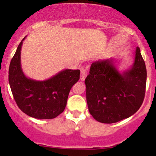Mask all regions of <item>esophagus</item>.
<instances>
[{
  "label": "esophagus",
  "mask_w": 156,
  "mask_h": 156,
  "mask_svg": "<svg viewBox=\"0 0 156 156\" xmlns=\"http://www.w3.org/2000/svg\"><path fill=\"white\" fill-rule=\"evenodd\" d=\"M87 76V70L86 69H84V68H82V69H80V80L83 81V80H85Z\"/></svg>",
  "instance_id": "esophagus-1"
}]
</instances>
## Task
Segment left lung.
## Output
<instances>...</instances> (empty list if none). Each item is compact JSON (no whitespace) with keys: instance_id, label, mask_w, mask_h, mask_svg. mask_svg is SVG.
<instances>
[{"instance_id":"obj_1","label":"left lung","mask_w":156,"mask_h":156,"mask_svg":"<svg viewBox=\"0 0 156 156\" xmlns=\"http://www.w3.org/2000/svg\"><path fill=\"white\" fill-rule=\"evenodd\" d=\"M114 58L92 64L85 79L89 113L102 123L117 122L139 110L145 94L147 69L136 47L132 67L120 73Z\"/></svg>"}]
</instances>
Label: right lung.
I'll list each match as a JSON object with an SVG mask.
<instances>
[{"label":"right lung","instance_id":"obj_1","mask_svg":"<svg viewBox=\"0 0 156 156\" xmlns=\"http://www.w3.org/2000/svg\"><path fill=\"white\" fill-rule=\"evenodd\" d=\"M25 38L10 62L9 82L11 90L20 109L27 115L39 119H53L64 112L69 91L80 78V70L64 69L45 80L27 78L20 62Z\"/></svg>","mask_w":156,"mask_h":156}]
</instances>
